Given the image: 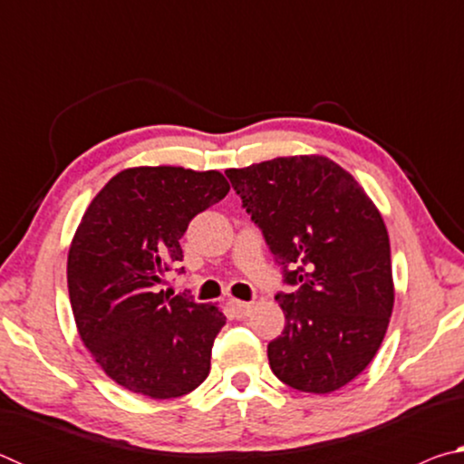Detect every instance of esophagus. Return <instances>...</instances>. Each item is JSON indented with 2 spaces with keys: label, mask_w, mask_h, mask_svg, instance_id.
<instances>
[{
  "label": "esophagus",
  "mask_w": 464,
  "mask_h": 464,
  "mask_svg": "<svg viewBox=\"0 0 464 464\" xmlns=\"http://www.w3.org/2000/svg\"><path fill=\"white\" fill-rule=\"evenodd\" d=\"M229 304H231V309H233V313L237 317H247L249 313H251V304L249 303H243V301H237V298H231Z\"/></svg>",
  "instance_id": "1"
}]
</instances>
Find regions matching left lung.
Returning a JSON list of instances; mask_svg holds the SVG:
<instances>
[{
	"label": "left lung",
	"mask_w": 464,
	"mask_h": 464,
	"mask_svg": "<svg viewBox=\"0 0 464 464\" xmlns=\"http://www.w3.org/2000/svg\"><path fill=\"white\" fill-rule=\"evenodd\" d=\"M293 293L276 295L285 332L268 343L278 379L334 392L372 362L395 303L389 233L354 176L325 155L227 169Z\"/></svg>",
	"instance_id": "obj_1"
}]
</instances>
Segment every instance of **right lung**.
I'll list each match as a JSON object with an SVG mask.
<instances>
[{
  "label": "right lung",
  "mask_w": 464,
  "mask_h": 464,
  "mask_svg": "<svg viewBox=\"0 0 464 464\" xmlns=\"http://www.w3.org/2000/svg\"><path fill=\"white\" fill-rule=\"evenodd\" d=\"M229 188L217 169L129 168L93 196L77 225L67 256L77 332L102 371L130 392L182 397L210 372L223 311L157 286L182 262L188 223Z\"/></svg>",
  "instance_id": "1"
}]
</instances>
